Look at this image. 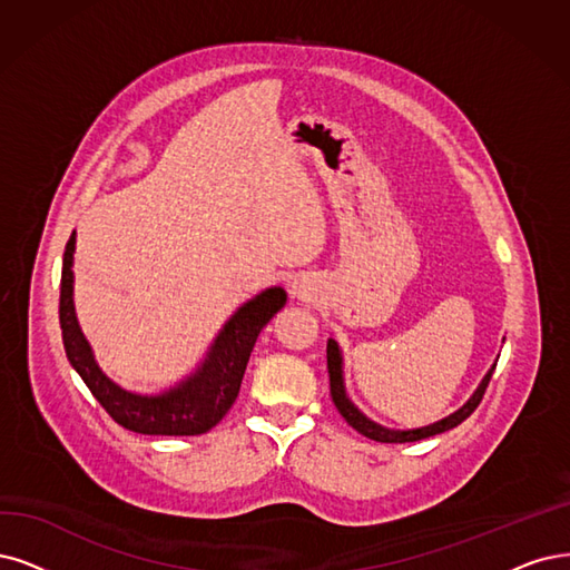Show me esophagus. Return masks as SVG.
<instances>
[{
    "label": "esophagus",
    "mask_w": 570,
    "mask_h": 570,
    "mask_svg": "<svg viewBox=\"0 0 570 570\" xmlns=\"http://www.w3.org/2000/svg\"><path fill=\"white\" fill-rule=\"evenodd\" d=\"M293 296H296L298 301H309L314 296V288L307 284V282H293Z\"/></svg>",
    "instance_id": "obj_1"
}]
</instances>
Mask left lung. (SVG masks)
<instances>
[{
	"label": "left lung",
	"instance_id": "1",
	"mask_svg": "<svg viewBox=\"0 0 570 570\" xmlns=\"http://www.w3.org/2000/svg\"><path fill=\"white\" fill-rule=\"evenodd\" d=\"M326 362H328V381H331V396H333L335 409H338L341 415L347 420V425H352L356 432L373 439V441H381V444H406V441H420V439H428V436H434V434H441V432L458 428L462 420L474 413V409L479 406V402L483 399V392H487V387L491 383V375L495 371V364H493L491 371L483 375V381L479 383L476 392L468 399V404H462L455 413H451L444 420H439V423L428 425V428H417V430H387L383 425L373 423V420H368L347 399L345 383H343V354H341L338 343H335L333 338L326 345Z\"/></svg>",
	"mask_w": 570,
	"mask_h": 570
}]
</instances>
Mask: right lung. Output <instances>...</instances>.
I'll return each instance as SVG.
<instances>
[{
	"mask_svg": "<svg viewBox=\"0 0 570 570\" xmlns=\"http://www.w3.org/2000/svg\"><path fill=\"white\" fill-rule=\"evenodd\" d=\"M72 253L75 232L62 253L60 274V331L62 345L98 404L110 413L115 423L138 434L193 436L216 428L235 404L248 356L267 322L286 305V291L279 286L265 288L256 298L244 303L206 352L204 362L185 381L161 394H136L112 383L94 360L89 341L79 328L72 303Z\"/></svg>",
	"mask_w": 570,
	"mask_h": 570,
	"instance_id": "add662e5",
	"label": "right lung"
}]
</instances>
